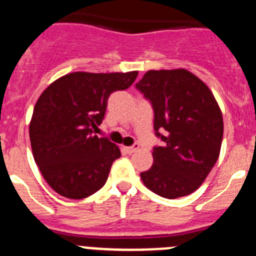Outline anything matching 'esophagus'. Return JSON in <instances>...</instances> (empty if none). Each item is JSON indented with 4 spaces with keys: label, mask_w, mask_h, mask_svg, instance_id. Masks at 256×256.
Instances as JSON below:
<instances>
[{
    "label": "esophagus",
    "mask_w": 256,
    "mask_h": 256,
    "mask_svg": "<svg viewBox=\"0 0 256 256\" xmlns=\"http://www.w3.org/2000/svg\"><path fill=\"white\" fill-rule=\"evenodd\" d=\"M138 150H139V144H138V143L132 144L131 146H126V148H125V150L128 153V154H132V153L136 152Z\"/></svg>",
    "instance_id": "esophagus-1"
}]
</instances>
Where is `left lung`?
<instances>
[{
	"instance_id": "obj_1",
	"label": "left lung",
	"mask_w": 256,
	"mask_h": 256,
	"mask_svg": "<svg viewBox=\"0 0 256 256\" xmlns=\"http://www.w3.org/2000/svg\"><path fill=\"white\" fill-rule=\"evenodd\" d=\"M135 88L152 106L153 166L144 186L174 200L194 192L214 168L223 139V117L210 88L186 70H148Z\"/></svg>"
}]
</instances>
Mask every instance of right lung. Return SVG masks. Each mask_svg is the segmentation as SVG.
<instances>
[{"label": "right lung", "mask_w": 256, "mask_h": 256, "mask_svg": "<svg viewBox=\"0 0 256 256\" xmlns=\"http://www.w3.org/2000/svg\"><path fill=\"white\" fill-rule=\"evenodd\" d=\"M138 72H74L41 94L30 125L34 161L45 180L66 198L81 200L106 184L118 146L94 130L106 114L108 98L132 85Z\"/></svg>", "instance_id": "obj_1"}]
</instances>
